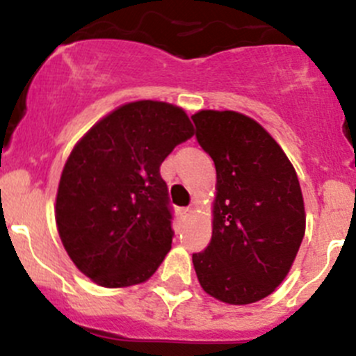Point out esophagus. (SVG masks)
I'll use <instances>...</instances> for the list:
<instances>
[{"mask_svg":"<svg viewBox=\"0 0 356 356\" xmlns=\"http://www.w3.org/2000/svg\"><path fill=\"white\" fill-rule=\"evenodd\" d=\"M193 212H195V209H193V207H184V209L179 210V213H181L182 219H188V217H191Z\"/></svg>","mask_w":356,"mask_h":356,"instance_id":"obj_1","label":"esophagus"}]
</instances>
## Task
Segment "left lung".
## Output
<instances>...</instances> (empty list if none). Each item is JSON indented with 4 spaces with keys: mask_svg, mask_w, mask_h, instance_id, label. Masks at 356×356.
Returning <instances> with one entry per match:
<instances>
[{
    "mask_svg": "<svg viewBox=\"0 0 356 356\" xmlns=\"http://www.w3.org/2000/svg\"><path fill=\"white\" fill-rule=\"evenodd\" d=\"M191 118L217 172L212 240L193 254L196 277L219 301L257 302L284 282L305 236L298 174L255 120L212 109Z\"/></svg>",
    "mask_w": 356,
    "mask_h": 356,
    "instance_id": "1",
    "label": "left lung"
}]
</instances>
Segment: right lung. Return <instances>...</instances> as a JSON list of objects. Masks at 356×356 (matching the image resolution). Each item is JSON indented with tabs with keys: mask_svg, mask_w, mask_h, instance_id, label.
Wrapping results in <instances>:
<instances>
[{
	"mask_svg": "<svg viewBox=\"0 0 356 356\" xmlns=\"http://www.w3.org/2000/svg\"><path fill=\"white\" fill-rule=\"evenodd\" d=\"M195 129L184 109L160 101L120 106L69 154L55 202L65 252L108 289L153 277L172 247V210L160 165Z\"/></svg>",
	"mask_w": 356,
	"mask_h": 356,
	"instance_id": "obj_1",
	"label": "right lung"
}]
</instances>
